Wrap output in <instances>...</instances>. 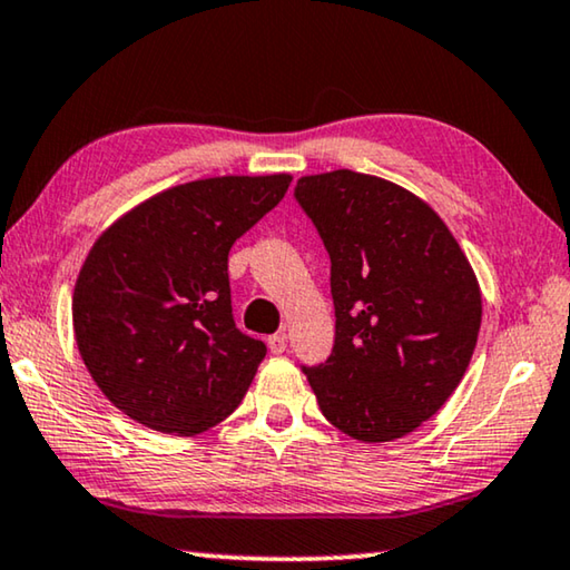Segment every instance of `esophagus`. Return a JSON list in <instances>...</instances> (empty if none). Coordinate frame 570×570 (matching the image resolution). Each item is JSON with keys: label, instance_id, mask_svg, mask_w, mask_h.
Wrapping results in <instances>:
<instances>
[{"label": "esophagus", "instance_id": "34e87169", "mask_svg": "<svg viewBox=\"0 0 570 570\" xmlns=\"http://www.w3.org/2000/svg\"><path fill=\"white\" fill-rule=\"evenodd\" d=\"M267 346H269L272 354H283L285 346H287L285 334H272V336H267Z\"/></svg>", "mask_w": 570, "mask_h": 570}]
</instances>
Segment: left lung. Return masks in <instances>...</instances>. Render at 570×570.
Instances as JSON below:
<instances>
[{"mask_svg":"<svg viewBox=\"0 0 570 570\" xmlns=\"http://www.w3.org/2000/svg\"><path fill=\"white\" fill-rule=\"evenodd\" d=\"M332 259L326 362L303 367L321 414L360 442L414 432L463 381L481 287L444 220L387 179L336 169L295 185Z\"/></svg>","mask_w":570,"mask_h":570,"instance_id":"obj_1","label":"left lung"}]
</instances>
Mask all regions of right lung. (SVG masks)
<instances>
[{
    "instance_id": "right-lung-1",
    "label": "right lung",
    "mask_w": 570,
    "mask_h": 570,
    "mask_svg": "<svg viewBox=\"0 0 570 570\" xmlns=\"http://www.w3.org/2000/svg\"><path fill=\"white\" fill-rule=\"evenodd\" d=\"M291 179L177 185L97 238L73 287V336L122 414L183 436L234 414L267 346L236 328L228 252L283 200Z\"/></svg>"
}]
</instances>
